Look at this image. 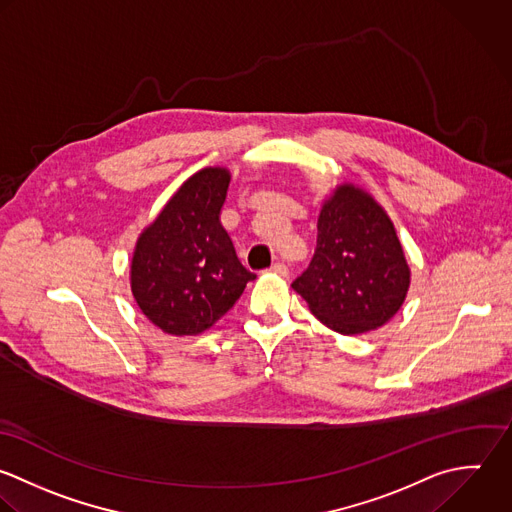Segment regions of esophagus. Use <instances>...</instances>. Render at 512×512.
Masks as SVG:
<instances>
[{
  "label": "esophagus",
  "instance_id": "obj_1",
  "mask_svg": "<svg viewBox=\"0 0 512 512\" xmlns=\"http://www.w3.org/2000/svg\"><path fill=\"white\" fill-rule=\"evenodd\" d=\"M269 271H271V273H277V275H283V277L289 273V269H287L285 263H273V265L269 267Z\"/></svg>",
  "mask_w": 512,
  "mask_h": 512
}]
</instances>
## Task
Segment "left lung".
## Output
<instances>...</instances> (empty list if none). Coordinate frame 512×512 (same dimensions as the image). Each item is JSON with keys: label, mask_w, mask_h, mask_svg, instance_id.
Returning <instances> with one entry per match:
<instances>
[{"label": "left lung", "mask_w": 512, "mask_h": 512, "mask_svg": "<svg viewBox=\"0 0 512 512\" xmlns=\"http://www.w3.org/2000/svg\"><path fill=\"white\" fill-rule=\"evenodd\" d=\"M411 269L395 225L361 187L339 185L323 203L317 249L293 289L341 335L383 327L405 303Z\"/></svg>", "instance_id": "obj_1"}]
</instances>
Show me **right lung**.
<instances>
[{"label": "right lung", "mask_w": 512, "mask_h": 512, "mask_svg": "<svg viewBox=\"0 0 512 512\" xmlns=\"http://www.w3.org/2000/svg\"><path fill=\"white\" fill-rule=\"evenodd\" d=\"M229 181L225 167L197 171L137 239L131 293L141 313L163 333H203L257 277L241 265L219 221Z\"/></svg>", "instance_id": "1"}]
</instances>
